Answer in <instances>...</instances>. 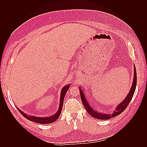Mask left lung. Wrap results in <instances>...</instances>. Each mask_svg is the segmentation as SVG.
Returning <instances> with one entry per match:
<instances>
[{
    "label": "left lung",
    "mask_w": 147,
    "mask_h": 147,
    "mask_svg": "<svg viewBox=\"0 0 147 147\" xmlns=\"http://www.w3.org/2000/svg\"><path fill=\"white\" fill-rule=\"evenodd\" d=\"M136 82H137V76H136V67L135 65H134V77H133L131 88L128 94H127V95L126 96V98H124V100L122 101V102H121L120 104H119L116 107H115L114 111L112 112V113L111 112V113L106 114V113H104V112H100L98 111L94 110V109L90 106L88 101H87V100L85 96V94H84V93L83 92V90L81 88H79L81 99H82L83 104L86 110V111L88 112V113L90 115H91L92 117L96 119H101V120L109 119L119 115L124 110H125L126 108L127 107V105H129V102H131V99L133 98L134 93H135V89H136Z\"/></svg>",
    "instance_id": "left-lung-1"
}]
</instances>
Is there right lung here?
Returning a JSON list of instances; mask_svg holds the SVG:
<instances>
[{
	"instance_id": "obj_1",
	"label": "right lung",
	"mask_w": 147,
	"mask_h": 147,
	"mask_svg": "<svg viewBox=\"0 0 147 147\" xmlns=\"http://www.w3.org/2000/svg\"><path fill=\"white\" fill-rule=\"evenodd\" d=\"M69 85H67L64 86L63 88H62L61 92V95H60V105H59V107L57 112L56 113L51 115L50 117H36V116H34V115H28L24 113V112L21 111L20 109H18V110L19 111V112L23 115V116L26 118L27 119H28L31 121L35 122V123H40V124H49V123H54V121H55L57 119L58 117L60 115L61 113V111H62V106H63V102H64V96L65 93H66L67 91L68 90V89L69 88Z\"/></svg>"
}]
</instances>
